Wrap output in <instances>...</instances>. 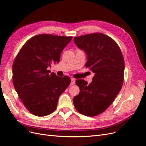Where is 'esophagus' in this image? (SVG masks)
Returning <instances> with one entry per match:
<instances>
[{"mask_svg":"<svg viewBox=\"0 0 146 146\" xmlns=\"http://www.w3.org/2000/svg\"><path fill=\"white\" fill-rule=\"evenodd\" d=\"M75 83H76V80L74 78H72L70 79V85H74Z\"/></svg>","mask_w":146,"mask_h":146,"instance_id":"esophagus-1","label":"esophagus"}]
</instances>
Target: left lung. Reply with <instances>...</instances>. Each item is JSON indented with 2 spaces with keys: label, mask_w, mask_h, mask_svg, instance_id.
Returning <instances> with one entry per match:
<instances>
[{
  "label": "left lung",
  "mask_w": 146,
  "mask_h": 146,
  "mask_svg": "<svg viewBox=\"0 0 146 146\" xmlns=\"http://www.w3.org/2000/svg\"><path fill=\"white\" fill-rule=\"evenodd\" d=\"M78 48L86 55V68L94 73L89 85L77 80L79 94L73 99L77 111L87 116H95L105 111L120 92L123 81L124 60L116 42L101 33L75 37Z\"/></svg>",
  "instance_id": "obj_1"
}]
</instances>
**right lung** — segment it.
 Returning <instances> with one entry per match:
<instances>
[{
	"instance_id": "add662e5",
	"label": "right lung",
	"mask_w": 146,
	"mask_h": 146,
	"mask_svg": "<svg viewBox=\"0 0 146 146\" xmlns=\"http://www.w3.org/2000/svg\"><path fill=\"white\" fill-rule=\"evenodd\" d=\"M72 36L41 34L27 41L13 64V82L19 98L29 111L36 116L52 113L60 95L70 83L68 76L49 74L48 67L58 63Z\"/></svg>"
}]
</instances>
